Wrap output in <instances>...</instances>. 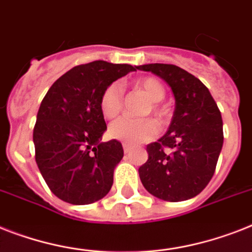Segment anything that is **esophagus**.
<instances>
[{"instance_id": "esophagus-1", "label": "esophagus", "mask_w": 252, "mask_h": 252, "mask_svg": "<svg viewBox=\"0 0 252 252\" xmlns=\"http://www.w3.org/2000/svg\"><path fill=\"white\" fill-rule=\"evenodd\" d=\"M123 149H124V153H129L130 151V149H132V145H129V144H126V142H124V144H123Z\"/></svg>"}]
</instances>
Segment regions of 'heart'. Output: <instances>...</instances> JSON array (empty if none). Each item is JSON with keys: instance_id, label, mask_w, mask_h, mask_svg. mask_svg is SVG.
<instances>
[{"instance_id": "heart-1", "label": "heart", "mask_w": 252, "mask_h": 252, "mask_svg": "<svg viewBox=\"0 0 252 252\" xmlns=\"http://www.w3.org/2000/svg\"><path fill=\"white\" fill-rule=\"evenodd\" d=\"M137 89L144 92L151 101L147 112L155 115L158 119H163L167 115L165 107L160 105L164 98L165 89L163 84L155 77H144L134 83ZM99 108L105 118L114 119L119 115L123 108V88L120 84L112 83L103 89L99 97ZM159 132L157 122L153 119H132L123 116L112 122L108 126V134L112 138L124 141L126 144H138L154 138Z\"/></svg>"}]
</instances>
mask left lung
<instances>
[{"instance_id":"1","label":"left lung","mask_w":252,"mask_h":252,"mask_svg":"<svg viewBox=\"0 0 252 252\" xmlns=\"http://www.w3.org/2000/svg\"><path fill=\"white\" fill-rule=\"evenodd\" d=\"M164 80L175 95L168 132L147 145L149 159L138 168L145 189L154 197L181 202L195 197L211 181L224 133L220 110L199 79L175 64L137 66Z\"/></svg>"}]
</instances>
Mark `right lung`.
<instances>
[{
  "label": "right lung",
  "instance_id": "right-lung-1",
  "mask_svg": "<svg viewBox=\"0 0 252 252\" xmlns=\"http://www.w3.org/2000/svg\"><path fill=\"white\" fill-rule=\"evenodd\" d=\"M137 67L105 61L80 64L59 77L41 102L33 128L34 159L55 197L91 204L111 189L124 151L119 141L99 142L107 129L99 97Z\"/></svg>",
  "mask_w": 252,
  "mask_h": 252
}]
</instances>
